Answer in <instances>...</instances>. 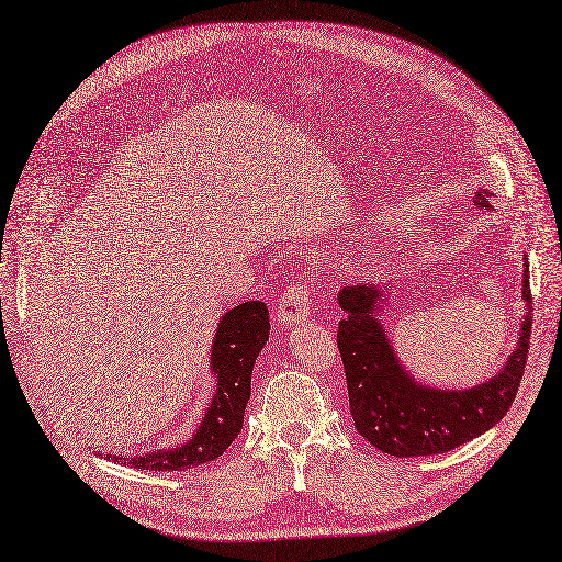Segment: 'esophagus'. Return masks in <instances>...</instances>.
I'll list each match as a JSON object with an SVG mask.
<instances>
[{
    "mask_svg": "<svg viewBox=\"0 0 562 562\" xmlns=\"http://www.w3.org/2000/svg\"><path fill=\"white\" fill-rule=\"evenodd\" d=\"M310 315V292L303 284H292L282 292L276 310V319L282 328H292L305 322Z\"/></svg>",
    "mask_w": 562,
    "mask_h": 562,
    "instance_id": "obj_1",
    "label": "esophagus"
}]
</instances>
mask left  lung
Listing matches in <instances>:
<instances>
[{
    "mask_svg": "<svg viewBox=\"0 0 562 562\" xmlns=\"http://www.w3.org/2000/svg\"><path fill=\"white\" fill-rule=\"evenodd\" d=\"M488 190L474 194V205L491 211ZM524 270V301L528 313L518 330L516 349L505 368L472 389H430L409 378L391 347L380 322L382 286H345L338 303L345 319L338 326V349L345 366L349 412L357 430L396 459L432 456L461 447L501 422L512 407L530 349L532 294Z\"/></svg>",
    "mask_w": 562,
    "mask_h": 562,
    "instance_id": "8db88e82",
    "label": "left lung"
}]
</instances>
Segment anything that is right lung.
I'll use <instances>...</instances> for the list:
<instances>
[{"instance_id": "add662e5", "label": "right lung", "mask_w": 562, "mask_h": 562, "mask_svg": "<svg viewBox=\"0 0 562 562\" xmlns=\"http://www.w3.org/2000/svg\"><path fill=\"white\" fill-rule=\"evenodd\" d=\"M268 307L261 301H247L220 319L213 340L211 370L217 378L213 403L196 428L194 438L169 451H153L124 459L122 453H103L106 461H115L138 470H187L203 465L222 456L243 428L245 407L249 401V382L261 347L268 340Z\"/></svg>"}]
</instances>
